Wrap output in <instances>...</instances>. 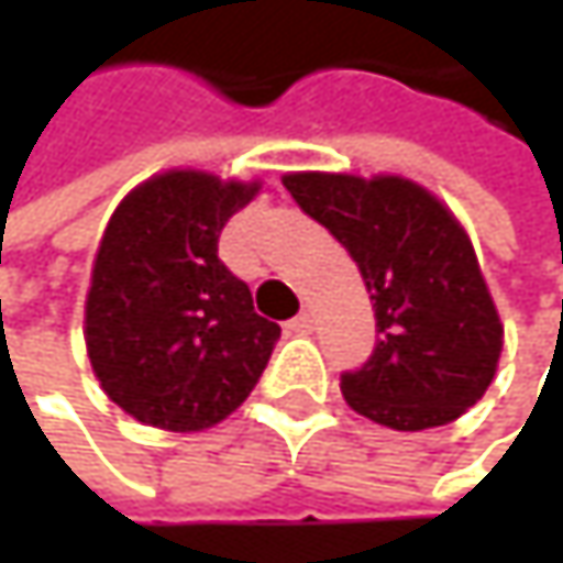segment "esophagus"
Masks as SVG:
<instances>
[{"mask_svg":"<svg viewBox=\"0 0 563 563\" xmlns=\"http://www.w3.org/2000/svg\"><path fill=\"white\" fill-rule=\"evenodd\" d=\"M292 332H312V312H299L296 319H289Z\"/></svg>","mask_w":563,"mask_h":563,"instance_id":"34e87169","label":"esophagus"}]
</instances>
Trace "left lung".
Wrapping results in <instances>:
<instances>
[{"label":"left lung","instance_id":"obj_1","mask_svg":"<svg viewBox=\"0 0 563 563\" xmlns=\"http://www.w3.org/2000/svg\"><path fill=\"white\" fill-rule=\"evenodd\" d=\"M283 185L352 254L375 302V352L342 375L349 407L391 430L470 410L496 378L503 322L460 221L397 175L292 172Z\"/></svg>","mask_w":563,"mask_h":563}]
</instances>
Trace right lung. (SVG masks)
I'll use <instances>...</instances> for the list:
<instances>
[{
	"label": "right lung",
	"instance_id": "obj_1",
	"mask_svg": "<svg viewBox=\"0 0 563 563\" xmlns=\"http://www.w3.org/2000/svg\"><path fill=\"white\" fill-rule=\"evenodd\" d=\"M257 188L175 169L113 211L90 274L84 339L100 388L140 423L214 427L261 382L280 325L254 312L247 283L218 257L221 228Z\"/></svg>",
	"mask_w": 563,
	"mask_h": 563
}]
</instances>
